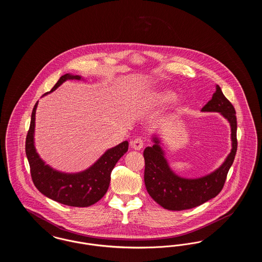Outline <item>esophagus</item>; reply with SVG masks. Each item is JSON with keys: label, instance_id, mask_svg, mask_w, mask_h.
<instances>
[{"label": "esophagus", "instance_id": "34e87169", "mask_svg": "<svg viewBox=\"0 0 262 262\" xmlns=\"http://www.w3.org/2000/svg\"><path fill=\"white\" fill-rule=\"evenodd\" d=\"M144 145V142H143V139L141 137H137L135 138L132 142H130V146L132 148H134L135 150H140Z\"/></svg>", "mask_w": 262, "mask_h": 262}]
</instances>
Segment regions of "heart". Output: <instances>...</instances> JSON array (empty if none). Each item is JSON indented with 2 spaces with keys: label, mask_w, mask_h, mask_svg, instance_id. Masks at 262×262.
I'll list each match as a JSON object with an SVG mask.
<instances>
[{
  "label": "heart",
  "mask_w": 262,
  "mask_h": 262,
  "mask_svg": "<svg viewBox=\"0 0 262 262\" xmlns=\"http://www.w3.org/2000/svg\"><path fill=\"white\" fill-rule=\"evenodd\" d=\"M176 97H177V95L173 90L165 89L160 92L153 94L151 98L155 102H157L158 104H169V103L174 102Z\"/></svg>",
  "instance_id": "b5f03b06"
}]
</instances>
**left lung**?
<instances>
[{"instance_id":"1","label":"left lung","mask_w":262,"mask_h":262,"mask_svg":"<svg viewBox=\"0 0 262 262\" xmlns=\"http://www.w3.org/2000/svg\"><path fill=\"white\" fill-rule=\"evenodd\" d=\"M201 112L220 113L229 122L232 149L223 164L210 174L187 179L174 174L165 158L160 139L152 137L154 144L146 147L143 152L144 183L150 196L165 209L173 211L190 209L218 195L234 162L237 148L236 111L219 85H216L212 99L201 109Z\"/></svg>"}]
</instances>
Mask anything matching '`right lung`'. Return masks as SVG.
<instances>
[{"mask_svg": "<svg viewBox=\"0 0 262 262\" xmlns=\"http://www.w3.org/2000/svg\"><path fill=\"white\" fill-rule=\"evenodd\" d=\"M69 79H82L79 75L66 74L43 96L55 91L62 82ZM38 101L31 114L30 126L26 136L25 153L30 166L33 184L45 196L69 206L88 207L101 200L108 190L111 172L120 158L128 149L125 140L107 150L99 159L88 169L79 173H62L53 169L40 158L34 145L35 114Z\"/></svg>", "mask_w": 262, "mask_h": 262, "instance_id": "add662e5", "label": "right lung"}]
</instances>
